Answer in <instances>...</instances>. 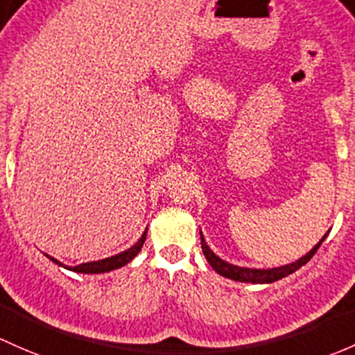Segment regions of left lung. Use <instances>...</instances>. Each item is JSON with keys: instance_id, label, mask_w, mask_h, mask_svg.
<instances>
[{"instance_id": "left-lung-1", "label": "left lung", "mask_w": 355, "mask_h": 355, "mask_svg": "<svg viewBox=\"0 0 355 355\" xmlns=\"http://www.w3.org/2000/svg\"><path fill=\"white\" fill-rule=\"evenodd\" d=\"M325 238H327V234L322 238V240H320V243L316 245L311 252L306 253V255L301 257L300 260L289 263V266L275 267V268H246V267L233 266V263H227V262H225V260L219 259V257L216 255L211 248H209L206 240L202 238V233H200V245H202V252H204V255H206L207 262L211 263V267L214 268L219 275H223V277L233 279V281H238V282H252V284H270V282H275V281H279V279L287 277V275L293 274V272H296L300 267L306 266V263L311 260V257L316 253V250L320 248V245L323 243V240H325Z\"/></svg>"}]
</instances>
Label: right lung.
I'll use <instances>...</instances> for the list:
<instances>
[{
    "instance_id": "right-lung-1",
    "label": "right lung",
    "mask_w": 355,
    "mask_h": 355,
    "mask_svg": "<svg viewBox=\"0 0 355 355\" xmlns=\"http://www.w3.org/2000/svg\"><path fill=\"white\" fill-rule=\"evenodd\" d=\"M144 240H146V231L143 233V236H141V240L137 241L136 245L130 246L129 250H125V252L119 253V255L115 257H110V259H103V260H98V262H87V263H80V266L76 267H66L62 266L61 262H58L55 259H52V257H49V259L52 260V262L59 263V266L69 268V270L73 272H81V274H102V272H110V270H115V268H121L124 267L125 263H129L130 260L134 259V257L139 253V250L143 248L144 245Z\"/></svg>"
}]
</instances>
